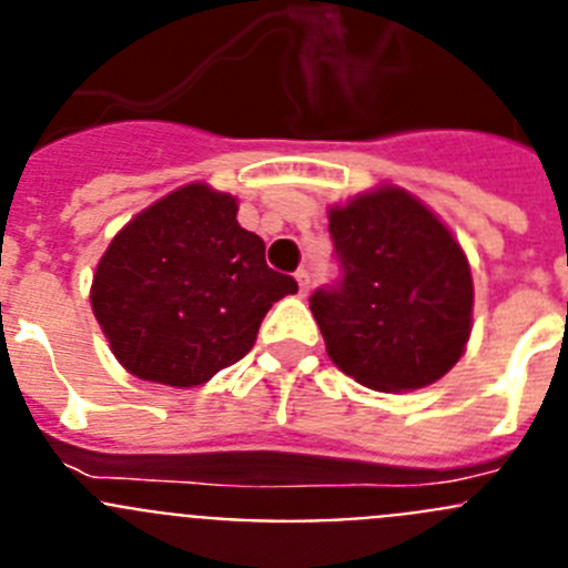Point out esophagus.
<instances>
[{"label": "esophagus", "mask_w": 568, "mask_h": 568, "mask_svg": "<svg viewBox=\"0 0 568 568\" xmlns=\"http://www.w3.org/2000/svg\"><path fill=\"white\" fill-rule=\"evenodd\" d=\"M295 281H298V293L307 295L310 293V284H313V281H310L307 270H298V273H295Z\"/></svg>", "instance_id": "esophagus-1"}]
</instances>
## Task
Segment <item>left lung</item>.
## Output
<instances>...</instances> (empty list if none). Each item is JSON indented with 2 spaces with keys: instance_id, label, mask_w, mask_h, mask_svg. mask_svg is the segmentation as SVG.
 Masks as SVG:
<instances>
[{
  "instance_id": "8db88e82",
  "label": "left lung",
  "mask_w": 568,
  "mask_h": 568,
  "mask_svg": "<svg viewBox=\"0 0 568 568\" xmlns=\"http://www.w3.org/2000/svg\"><path fill=\"white\" fill-rule=\"evenodd\" d=\"M341 275L310 295L341 373L378 393L420 389L464 355L469 261L418 199L381 187L329 210Z\"/></svg>"
}]
</instances>
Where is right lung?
Here are the masks:
<instances>
[{"label": "right lung", "instance_id": "obj_1", "mask_svg": "<svg viewBox=\"0 0 568 568\" xmlns=\"http://www.w3.org/2000/svg\"><path fill=\"white\" fill-rule=\"evenodd\" d=\"M233 195L187 184L110 241L90 290L110 349L135 378L199 386L253 349L275 301L298 293L264 241L235 222Z\"/></svg>", "mask_w": 568, "mask_h": 568}]
</instances>
